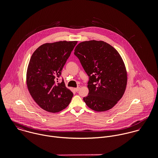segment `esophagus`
<instances>
[{"mask_svg": "<svg viewBox=\"0 0 158 158\" xmlns=\"http://www.w3.org/2000/svg\"><path fill=\"white\" fill-rule=\"evenodd\" d=\"M79 89H80V88H79V87H78V88H75V89H74V90H75L76 92L78 91V90H79Z\"/></svg>", "mask_w": 158, "mask_h": 158, "instance_id": "esophagus-1", "label": "esophagus"}]
</instances>
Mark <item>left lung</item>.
<instances>
[{"label":"left lung","mask_w":158,"mask_h":158,"mask_svg":"<svg viewBox=\"0 0 158 158\" xmlns=\"http://www.w3.org/2000/svg\"><path fill=\"white\" fill-rule=\"evenodd\" d=\"M74 55L89 76L86 105L95 111L111 109L122 97L127 83L125 64L113 46L102 41L79 43Z\"/></svg>","instance_id":"obj_1"}]
</instances>
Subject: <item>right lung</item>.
Wrapping results in <instances>:
<instances>
[{
  "label": "right lung",
  "instance_id": "right-lung-1",
  "mask_svg": "<svg viewBox=\"0 0 158 158\" xmlns=\"http://www.w3.org/2000/svg\"><path fill=\"white\" fill-rule=\"evenodd\" d=\"M77 41H58L40 46L33 53L27 71V85L35 102L44 110L58 113L70 103L73 93L63 79L61 70Z\"/></svg>",
  "mask_w": 158,
  "mask_h": 158
}]
</instances>
